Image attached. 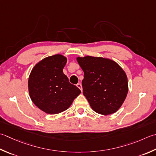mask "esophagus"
Listing matches in <instances>:
<instances>
[{"mask_svg": "<svg viewBox=\"0 0 156 156\" xmlns=\"http://www.w3.org/2000/svg\"><path fill=\"white\" fill-rule=\"evenodd\" d=\"M76 86H77L78 88H80L81 91H82V85H81L80 83H78L77 84H76Z\"/></svg>", "mask_w": 156, "mask_h": 156, "instance_id": "esophagus-1", "label": "esophagus"}]
</instances>
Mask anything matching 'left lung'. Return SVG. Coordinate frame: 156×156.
<instances>
[{
	"mask_svg": "<svg viewBox=\"0 0 156 156\" xmlns=\"http://www.w3.org/2000/svg\"><path fill=\"white\" fill-rule=\"evenodd\" d=\"M76 59L84 72L83 94L91 108L104 115L116 112L129 90L127 76L123 69L108 58L86 56Z\"/></svg>",
	"mask_w": 156,
	"mask_h": 156,
	"instance_id": "8db88e82",
	"label": "left lung"
}]
</instances>
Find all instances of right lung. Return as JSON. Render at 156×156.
Instances as JSON below:
<instances>
[{
  "label": "right lung",
  "instance_id": "add662e5",
  "mask_svg": "<svg viewBox=\"0 0 156 156\" xmlns=\"http://www.w3.org/2000/svg\"><path fill=\"white\" fill-rule=\"evenodd\" d=\"M67 58L55 55L36 63L28 78V90L32 102L48 114L66 110L81 91L69 83L63 69Z\"/></svg>",
  "mask_w": 156,
  "mask_h": 156
}]
</instances>
